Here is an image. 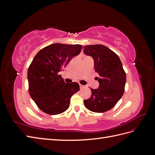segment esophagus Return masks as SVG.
Here are the masks:
<instances>
[{
  "instance_id": "obj_1",
  "label": "esophagus",
  "mask_w": 155,
  "mask_h": 155,
  "mask_svg": "<svg viewBox=\"0 0 155 155\" xmlns=\"http://www.w3.org/2000/svg\"><path fill=\"white\" fill-rule=\"evenodd\" d=\"M85 87H86L85 85H81V84H79V87H80L81 89H82V88H85Z\"/></svg>"
}]
</instances>
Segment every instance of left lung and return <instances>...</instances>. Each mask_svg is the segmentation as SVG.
I'll return each instance as SVG.
<instances>
[{"label":"left lung","instance_id":"8db88e82","mask_svg":"<svg viewBox=\"0 0 155 155\" xmlns=\"http://www.w3.org/2000/svg\"><path fill=\"white\" fill-rule=\"evenodd\" d=\"M84 53L94 61L96 79L100 83L97 89L91 88L92 95L84 100L85 107L94 112H104L113 108L123 96L126 74L116 53L101 45H86Z\"/></svg>","mask_w":155,"mask_h":155}]
</instances>
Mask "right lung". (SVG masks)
Segmentation results:
<instances>
[{"mask_svg":"<svg viewBox=\"0 0 155 155\" xmlns=\"http://www.w3.org/2000/svg\"><path fill=\"white\" fill-rule=\"evenodd\" d=\"M82 48L80 45L55 43L41 49L32 60L28 70V91L45 113L55 115L67 110L70 98L79 91L78 83H65L59 72Z\"/></svg>","mask_w":155,"mask_h":155,"instance_id":"right-lung-1","label":"right lung"}]
</instances>
